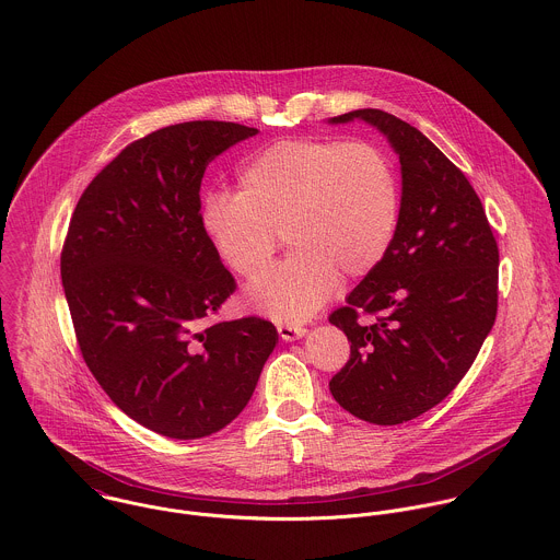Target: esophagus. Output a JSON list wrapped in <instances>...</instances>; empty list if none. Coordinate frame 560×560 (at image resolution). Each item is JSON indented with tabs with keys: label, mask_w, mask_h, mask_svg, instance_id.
I'll return each mask as SVG.
<instances>
[{
	"label": "esophagus",
	"mask_w": 560,
	"mask_h": 560,
	"mask_svg": "<svg viewBox=\"0 0 560 560\" xmlns=\"http://www.w3.org/2000/svg\"><path fill=\"white\" fill-rule=\"evenodd\" d=\"M277 331H279L281 339H285V341L299 339V337H303L307 334V329H305V327H299V325H279Z\"/></svg>",
	"instance_id": "obj_1"
}]
</instances>
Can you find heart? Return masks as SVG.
I'll return each mask as SVG.
<instances>
[{"label":"heart","instance_id":"b5f03b06","mask_svg":"<svg viewBox=\"0 0 560 560\" xmlns=\"http://www.w3.org/2000/svg\"><path fill=\"white\" fill-rule=\"evenodd\" d=\"M400 217L394 162L374 142L290 138L257 151L240 171V192L203 199L201 229L224 264L259 277L283 236L292 253L248 288L257 312L305 320L336 290L387 255Z\"/></svg>","mask_w":560,"mask_h":560}]
</instances>
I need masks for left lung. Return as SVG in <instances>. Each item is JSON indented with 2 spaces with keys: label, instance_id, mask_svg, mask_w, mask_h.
Returning <instances> with one entry per match:
<instances>
[{
  "label": "left lung",
  "instance_id": "1",
  "mask_svg": "<svg viewBox=\"0 0 560 560\" xmlns=\"http://www.w3.org/2000/svg\"><path fill=\"white\" fill-rule=\"evenodd\" d=\"M352 118L389 138L402 201L387 255L329 316L350 341L329 387L354 418L394 427L440 405L471 368L498 314L500 253L476 190L422 131L372 108L334 122Z\"/></svg>",
  "mask_w": 560,
  "mask_h": 560
}]
</instances>
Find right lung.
<instances>
[{"instance_id":"obj_1","label":"right lung","mask_w":560,"mask_h":560,"mask_svg":"<svg viewBox=\"0 0 560 560\" xmlns=\"http://www.w3.org/2000/svg\"><path fill=\"white\" fill-rule=\"evenodd\" d=\"M255 127L190 120L129 142L82 192L60 275L84 363L114 405L173 440L224 429L246 407L277 329L214 323L235 292L201 229L208 164Z\"/></svg>"}]
</instances>
